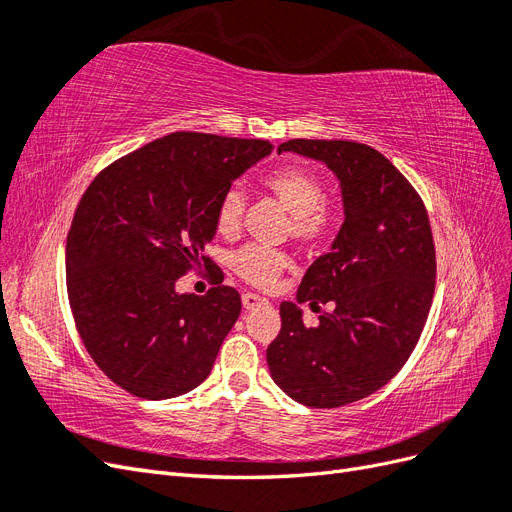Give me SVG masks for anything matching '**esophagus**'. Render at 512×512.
I'll list each match as a JSON object with an SVG mask.
<instances>
[{"label":"esophagus","instance_id":"34e87169","mask_svg":"<svg viewBox=\"0 0 512 512\" xmlns=\"http://www.w3.org/2000/svg\"><path fill=\"white\" fill-rule=\"evenodd\" d=\"M241 303H243L245 312H252V309L269 305V301L265 297H258V294H254V292H245L243 297H241Z\"/></svg>","mask_w":512,"mask_h":512}]
</instances>
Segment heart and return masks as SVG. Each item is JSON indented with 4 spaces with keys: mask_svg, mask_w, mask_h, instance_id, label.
<instances>
[{
    "mask_svg": "<svg viewBox=\"0 0 512 512\" xmlns=\"http://www.w3.org/2000/svg\"><path fill=\"white\" fill-rule=\"evenodd\" d=\"M265 188L280 200L282 207L290 213V232L305 243H318L329 235L333 228V215L324 203V181L316 170L288 164L275 168L265 179ZM245 211V194L241 188H230L224 192L218 211H215V228L220 235H237ZM230 267L245 282L254 286H269L275 277L288 267V256L267 247L247 245L230 258Z\"/></svg>",
    "mask_w": 512,
    "mask_h": 512,
    "instance_id": "obj_1",
    "label": "heart"
}]
</instances>
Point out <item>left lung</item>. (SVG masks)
Segmentation results:
<instances>
[{"label": "left lung", "instance_id": "8db88e82", "mask_svg": "<svg viewBox=\"0 0 512 512\" xmlns=\"http://www.w3.org/2000/svg\"><path fill=\"white\" fill-rule=\"evenodd\" d=\"M282 151L322 162L337 177L344 224L309 265L297 303L280 305L282 331L267 365L299 404L339 408L376 393L406 365L431 307L436 247L421 196L380 151L305 138ZM299 302H333L334 312L307 330Z\"/></svg>", "mask_w": 512, "mask_h": 512}]
</instances>
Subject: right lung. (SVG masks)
Returning <instances> with one entry per match:
<instances>
[{"label":"right lung","instance_id":"1","mask_svg":"<svg viewBox=\"0 0 512 512\" xmlns=\"http://www.w3.org/2000/svg\"><path fill=\"white\" fill-rule=\"evenodd\" d=\"M267 141L175 132L113 162L83 194L66 241L68 299L91 359L143 399L190 393L211 374L241 314L235 288L205 297L177 280L205 260L232 181Z\"/></svg>","mask_w":512,"mask_h":512}]
</instances>
